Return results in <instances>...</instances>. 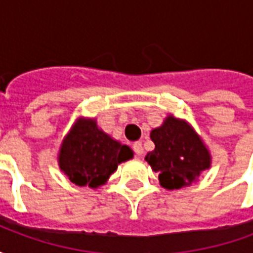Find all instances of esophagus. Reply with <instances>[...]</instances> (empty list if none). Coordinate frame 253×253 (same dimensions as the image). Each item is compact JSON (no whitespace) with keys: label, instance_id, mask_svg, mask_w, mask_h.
<instances>
[{"label":"esophagus","instance_id":"1","mask_svg":"<svg viewBox=\"0 0 253 253\" xmlns=\"http://www.w3.org/2000/svg\"><path fill=\"white\" fill-rule=\"evenodd\" d=\"M132 149H134V152H135V154H137V156H141V154L143 153L142 143L139 142V141L134 142V145H132Z\"/></svg>","mask_w":253,"mask_h":253}]
</instances>
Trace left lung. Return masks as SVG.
Wrapping results in <instances>:
<instances>
[{"label": "left lung", "mask_w": 253, "mask_h": 253, "mask_svg": "<svg viewBox=\"0 0 253 253\" xmlns=\"http://www.w3.org/2000/svg\"><path fill=\"white\" fill-rule=\"evenodd\" d=\"M150 138L154 150L145 160L154 172H159L160 186L165 190L191 186L211 167L210 150L184 119L168 115L161 126L152 130Z\"/></svg>", "instance_id": "left-lung-1"}]
</instances>
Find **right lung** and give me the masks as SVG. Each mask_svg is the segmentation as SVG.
<instances>
[{
  "mask_svg": "<svg viewBox=\"0 0 253 253\" xmlns=\"http://www.w3.org/2000/svg\"><path fill=\"white\" fill-rule=\"evenodd\" d=\"M132 157L131 149L103 131L94 118L80 116L62 139L58 165L73 184L94 190Z\"/></svg>",
  "mask_w": 253,
  "mask_h": 253,
  "instance_id": "right-lung-1",
  "label": "right lung"
}]
</instances>
